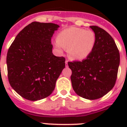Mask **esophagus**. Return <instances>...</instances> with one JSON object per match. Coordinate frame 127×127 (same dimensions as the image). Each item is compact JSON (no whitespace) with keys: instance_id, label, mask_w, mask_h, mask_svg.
Wrapping results in <instances>:
<instances>
[{"instance_id":"34e87169","label":"esophagus","mask_w":127,"mask_h":127,"mask_svg":"<svg viewBox=\"0 0 127 127\" xmlns=\"http://www.w3.org/2000/svg\"><path fill=\"white\" fill-rule=\"evenodd\" d=\"M67 63H68V60H66V61H65V64L66 65H67Z\"/></svg>"}]
</instances>
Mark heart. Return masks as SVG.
<instances>
[{"instance_id":"heart-1","label":"heart","mask_w":127,"mask_h":127,"mask_svg":"<svg viewBox=\"0 0 127 127\" xmlns=\"http://www.w3.org/2000/svg\"><path fill=\"white\" fill-rule=\"evenodd\" d=\"M95 34L92 30L77 27H70L62 30L54 41L58 51L67 49L69 57L75 60L87 58L95 47Z\"/></svg>"}]
</instances>
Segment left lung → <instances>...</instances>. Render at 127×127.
I'll use <instances>...</instances> for the list:
<instances>
[{"instance_id":"1","label":"left lung","mask_w":127,"mask_h":127,"mask_svg":"<svg viewBox=\"0 0 127 127\" xmlns=\"http://www.w3.org/2000/svg\"><path fill=\"white\" fill-rule=\"evenodd\" d=\"M95 34V47L82 61L69 62L70 79L75 92L89 100L101 98L116 83L120 65V53L114 39L105 30L90 26Z\"/></svg>"}]
</instances>
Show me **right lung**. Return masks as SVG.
<instances>
[{"instance_id": "1", "label": "right lung", "mask_w": 127, "mask_h": 127, "mask_svg": "<svg viewBox=\"0 0 127 127\" xmlns=\"http://www.w3.org/2000/svg\"><path fill=\"white\" fill-rule=\"evenodd\" d=\"M59 26L33 22L20 31L7 54L9 82L25 99L48 97L65 66V58L53 54L51 39Z\"/></svg>"}]
</instances>
